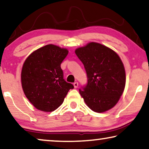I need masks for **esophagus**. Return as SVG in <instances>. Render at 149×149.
Segmentation results:
<instances>
[{
	"label": "esophagus",
	"instance_id": "1",
	"mask_svg": "<svg viewBox=\"0 0 149 149\" xmlns=\"http://www.w3.org/2000/svg\"><path fill=\"white\" fill-rule=\"evenodd\" d=\"M74 86L75 88H77V86H78V82H77V81L74 82Z\"/></svg>",
	"mask_w": 149,
	"mask_h": 149
}]
</instances>
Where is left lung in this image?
<instances>
[{"instance_id":"obj_1","label":"left lung","mask_w":149,"mask_h":149,"mask_svg":"<svg viewBox=\"0 0 149 149\" xmlns=\"http://www.w3.org/2000/svg\"><path fill=\"white\" fill-rule=\"evenodd\" d=\"M86 71L88 83L79 94L91 110L104 112L114 107L124 92L126 74L120 57L112 49L91 42L75 51Z\"/></svg>"}]
</instances>
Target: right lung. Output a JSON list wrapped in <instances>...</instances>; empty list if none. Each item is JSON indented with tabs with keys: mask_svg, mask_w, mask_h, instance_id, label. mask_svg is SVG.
Returning a JSON list of instances; mask_svg holds the SVG:
<instances>
[{
	"mask_svg": "<svg viewBox=\"0 0 149 149\" xmlns=\"http://www.w3.org/2000/svg\"><path fill=\"white\" fill-rule=\"evenodd\" d=\"M68 50L49 44L33 52L24 62L21 84L26 97L37 109L52 112L63 102L73 84L63 79L61 63Z\"/></svg>",
	"mask_w": 149,
	"mask_h": 149,
	"instance_id": "obj_1",
	"label": "right lung"
}]
</instances>
